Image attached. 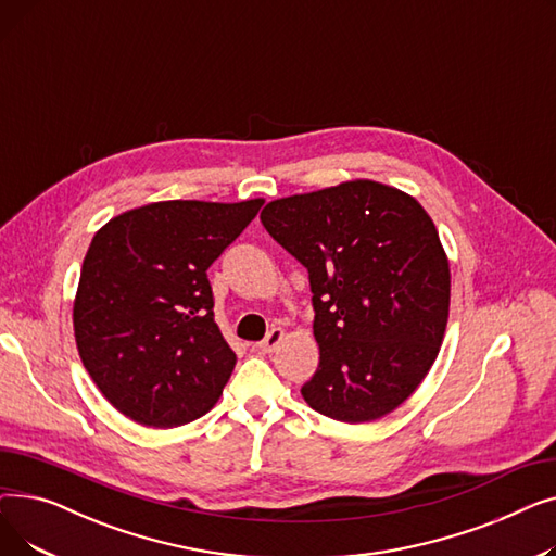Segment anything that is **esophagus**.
<instances>
[{"mask_svg": "<svg viewBox=\"0 0 556 556\" xmlns=\"http://www.w3.org/2000/svg\"><path fill=\"white\" fill-rule=\"evenodd\" d=\"M283 338H286V331H283V329H279V327H277V329H273L266 338H263V340L256 344V346H258V352H261V354H273L275 349L281 344V340H283Z\"/></svg>", "mask_w": 556, "mask_h": 556, "instance_id": "obj_1", "label": "esophagus"}]
</instances>
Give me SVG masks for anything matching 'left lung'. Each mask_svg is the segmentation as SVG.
<instances>
[{
    "label": "left lung",
    "instance_id": "8db88e82",
    "mask_svg": "<svg viewBox=\"0 0 556 556\" xmlns=\"http://www.w3.org/2000/svg\"><path fill=\"white\" fill-rule=\"evenodd\" d=\"M261 223L308 270L319 365L304 401L344 424L396 410L448 323L451 268L432 218L401 189L349 180L273 200Z\"/></svg>",
    "mask_w": 556,
    "mask_h": 556
}]
</instances>
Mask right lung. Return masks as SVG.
I'll return each mask as SVG.
<instances>
[{"label": "right lung", "instance_id": "1", "mask_svg": "<svg viewBox=\"0 0 556 556\" xmlns=\"http://www.w3.org/2000/svg\"><path fill=\"white\" fill-rule=\"evenodd\" d=\"M261 204L162 200L94 233L74 298V336L94 386L128 419L175 428L220 399L237 354L214 323L207 268Z\"/></svg>", "mask_w": 556, "mask_h": 556}]
</instances>
